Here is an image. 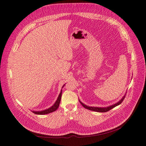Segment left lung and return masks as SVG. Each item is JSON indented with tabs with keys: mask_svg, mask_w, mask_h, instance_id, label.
<instances>
[{
	"mask_svg": "<svg viewBox=\"0 0 146 146\" xmlns=\"http://www.w3.org/2000/svg\"><path fill=\"white\" fill-rule=\"evenodd\" d=\"M125 96H126V94L123 97V98L120 100V101H118L117 103L116 104H114L113 105H111V106H110L108 107H106V108H98V107H90V106H86L85 104H84V103H82V102L80 101H79L80 102L81 104L84 106L85 108H86V109L88 110H91V111H96V112H101V113H105V112H107V111H110V110L113 109V108H114L115 107L117 106H118L119 104H120L121 102H123V101Z\"/></svg>",
	"mask_w": 146,
	"mask_h": 146,
	"instance_id": "obj_1",
	"label": "left lung"
}]
</instances>
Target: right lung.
Here are the masks:
<instances>
[{
	"label": "right lung",
	"mask_w": 146,
	"mask_h": 146,
	"mask_svg": "<svg viewBox=\"0 0 146 146\" xmlns=\"http://www.w3.org/2000/svg\"><path fill=\"white\" fill-rule=\"evenodd\" d=\"M64 85H63V87H64ZM61 95H62V90L61 91V92H60L59 95L58 96V99H57L56 102L54 103V104L52 106H51L50 108H48V109L43 110V111H33L32 112L33 113L36 114V115H46V114H48V113L54 112V111H55L56 110H57V109H58V107H59V104H60V101H61Z\"/></svg>",
	"instance_id": "right-lung-1"
}]
</instances>
